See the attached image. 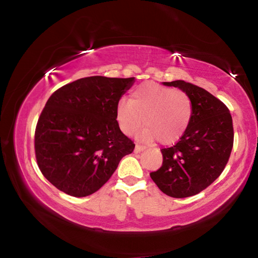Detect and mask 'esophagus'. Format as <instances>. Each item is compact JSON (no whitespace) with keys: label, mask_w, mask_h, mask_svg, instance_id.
<instances>
[{"label":"esophagus","mask_w":258,"mask_h":258,"mask_svg":"<svg viewBox=\"0 0 258 258\" xmlns=\"http://www.w3.org/2000/svg\"><path fill=\"white\" fill-rule=\"evenodd\" d=\"M146 149V147L143 146H140V145H135V148H134V152L135 154H140V152H142L143 150Z\"/></svg>","instance_id":"34e87169"}]
</instances>
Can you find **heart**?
Masks as SVG:
<instances>
[{
  "label": "heart",
  "mask_w": 258,
  "mask_h": 258,
  "mask_svg": "<svg viewBox=\"0 0 258 258\" xmlns=\"http://www.w3.org/2000/svg\"><path fill=\"white\" fill-rule=\"evenodd\" d=\"M117 120L125 134L145 126L143 137L168 145L185 132L192 115L191 100L180 90L148 82L133 91L132 99L117 104Z\"/></svg>",
  "instance_id": "b5f03b06"
}]
</instances>
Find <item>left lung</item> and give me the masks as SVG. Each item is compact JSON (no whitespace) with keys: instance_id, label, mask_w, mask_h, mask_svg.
Masks as SVG:
<instances>
[{"instance_id":"left-lung-1","label":"left lung","mask_w":258,"mask_h":258,"mask_svg":"<svg viewBox=\"0 0 258 258\" xmlns=\"http://www.w3.org/2000/svg\"><path fill=\"white\" fill-rule=\"evenodd\" d=\"M163 84L190 98L192 115L180 141L161 149L163 165L150 176L169 197H191L211 185L228 164L233 147L232 117L221 100L202 87L184 81Z\"/></svg>"}]
</instances>
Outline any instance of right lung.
I'll return each mask as SVG.
<instances>
[{"instance_id":"1","label":"right lung","mask_w":258,"mask_h":258,"mask_svg":"<svg viewBox=\"0 0 258 258\" xmlns=\"http://www.w3.org/2000/svg\"><path fill=\"white\" fill-rule=\"evenodd\" d=\"M135 78L91 76L60 87L35 131V155L44 177L73 197L98 191L135 145L117 121V104Z\"/></svg>"}]
</instances>
